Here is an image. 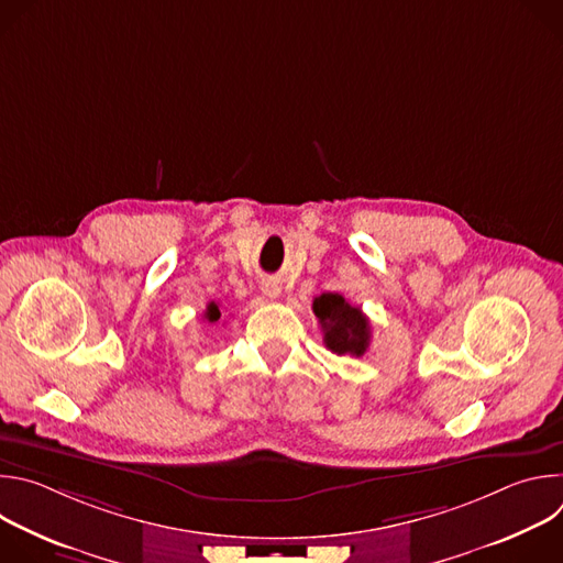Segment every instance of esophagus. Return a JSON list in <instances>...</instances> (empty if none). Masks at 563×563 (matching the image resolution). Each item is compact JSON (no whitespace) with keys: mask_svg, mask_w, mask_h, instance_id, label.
Here are the masks:
<instances>
[{"mask_svg":"<svg viewBox=\"0 0 563 563\" xmlns=\"http://www.w3.org/2000/svg\"><path fill=\"white\" fill-rule=\"evenodd\" d=\"M261 289H263V294H265V296H269V298H278V296H280V291H283V285H280L276 278H265V280L261 283Z\"/></svg>","mask_w":563,"mask_h":563,"instance_id":"1","label":"esophagus"}]
</instances>
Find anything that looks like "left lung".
<instances>
[{"label": "left lung", "mask_w": 563, "mask_h": 563, "mask_svg": "<svg viewBox=\"0 0 563 563\" xmlns=\"http://www.w3.org/2000/svg\"><path fill=\"white\" fill-rule=\"evenodd\" d=\"M313 313L323 328V341L334 354L363 356L369 347L372 328L361 307L350 305L341 294H320L313 298Z\"/></svg>", "instance_id": "8db88e82"}]
</instances>
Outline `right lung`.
<instances>
[{
  "label": "right lung",
  "instance_id": "right-lung-1",
  "mask_svg": "<svg viewBox=\"0 0 563 563\" xmlns=\"http://www.w3.org/2000/svg\"><path fill=\"white\" fill-rule=\"evenodd\" d=\"M205 320H209V323H218V320H220V307H218V302H209V305H207Z\"/></svg>",
  "mask_w": 563,
  "mask_h": 563
}]
</instances>
